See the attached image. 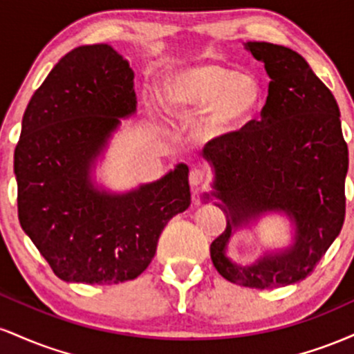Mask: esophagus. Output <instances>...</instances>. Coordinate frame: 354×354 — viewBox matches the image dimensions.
I'll use <instances>...</instances> for the list:
<instances>
[{
  "mask_svg": "<svg viewBox=\"0 0 354 354\" xmlns=\"http://www.w3.org/2000/svg\"><path fill=\"white\" fill-rule=\"evenodd\" d=\"M205 178H206V174L200 168H193L189 171V183H191V186H200L201 183L205 181Z\"/></svg>",
  "mask_w": 354,
  "mask_h": 354,
  "instance_id": "esophagus-1",
  "label": "esophagus"
}]
</instances>
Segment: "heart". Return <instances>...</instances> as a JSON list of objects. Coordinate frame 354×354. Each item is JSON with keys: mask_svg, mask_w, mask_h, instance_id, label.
Returning a JSON list of instances; mask_svg holds the SVG:
<instances>
[{"mask_svg": "<svg viewBox=\"0 0 354 354\" xmlns=\"http://www.w3.org/2000/svg\"><path fill=\"white\" fill-rule=\"evenodd\" d=\"M165 106L173 115L203 109L198 121L208 141L246 131L266 104L261 81L221 61H200L169 71L163 81Z\"/></svg>", "mask_w": 354, "mask_h": 354, "instance_id": "1", "label": "heart"}]
</instances>
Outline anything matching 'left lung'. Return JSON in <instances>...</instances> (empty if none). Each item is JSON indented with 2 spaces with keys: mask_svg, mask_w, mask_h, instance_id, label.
Returning a JSON list of instances; mask_svg holds the SVG:
<instances>
[{
  "mask_svg": "<svg viewBox=\"0 0 354 354\" xmlns=\"http://www.w3.org/2000/svg\"><path fill=\"white\" fill-rule=\"evenodd\" d=\"M245 48L265 63L271 81L261 120L203 149L214 169L213 196L226 216L209 253L225 279L268 290L306 278L339 234L348 146L335 96L301 55L265 41ZM271 210L295 225L294 245L250 267L231 262L225 250L234 231Z\"/></svg>",
  "mask_w": 354,
  "mask_h": 354,
  "instance_id": "8db88e82",
  "label": "left lung"
}]
</instances>
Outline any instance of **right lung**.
I'll use <instances>...</instances> for the list:
<instances>
[{"label":"right lung","mask_w":354,"mask_h":354,"mask_svg":"<svg viewBox=\"0 0 354 354\" xmlns=\"http://www.w3.org/2000/svg\"><path fill=\"white\" fill-rule=\"evenodd\" d=\"M133 80L109 44L75 48L23 115L15 149L19 225L63 281L135 279L151 263L166 223L191 203L183 163L128 193L93 185L91 168L120 118L136 111Z\"/></svg>","instance_id":"right-lung-1"}]
</instances>
